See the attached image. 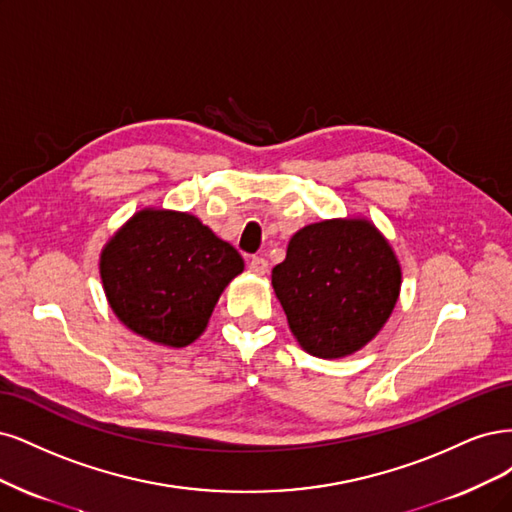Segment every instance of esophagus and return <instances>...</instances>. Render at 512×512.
I'll list each match as a JSON object with an SVG mask.
<instances>
[{
    "instance_id": "1",
    "label": "esophagus",
    "mask_w": 512,
    "mask_h": 512,
    "mask_svg": "<svg viewBox=\"0 0 512 512\" xmlns=\"http://www.w3.org/2000/svg\"><path fill=\"white\" fill-rule=\"evenodd\" d=\"M249 268H251L255 274H266V272H268V259L255 255V257L249 259Z\"/></svg>"
}]
</instances>
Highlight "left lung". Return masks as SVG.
I'll use <instances>...</instances> for the list:
<instances>
[{
  "instance_id": "8db88e82",
  "label": "left lung",
  "mask_w": 512,
  "mask_h": 512,
  "mask_svg": "<svg viewBox=\"0 0 512 512\" xmlns=\"http://www.w3.org/2000/svg\"><path fill=\"white\" fill-rule=\"evenodd\" d=\"M400 283L389 242L364 219L306 225L272 270L293 336L306 353L323 359L351 355L381 332Z\"/></svg>"
}]
</instances>
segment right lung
I'll list each match as a JSON object with an SVG mask.
<instances>
[{"label": "right lung", "mask_w": 512, "mask_h": 512, "mask_svg": "<svg viewBox=\"0 0 512 512\" xmlns=\"http://www.w3.org/2000/svg\"><path fill=\"white\" fill-rule=\"evenodd\" d=\"M244 270L232 244L187 212L142 210L102 253L106 298L131 332L187 346L204 332L221 291Z\"/></svg>", "instance_id": "obj_1"}]
</instances>
